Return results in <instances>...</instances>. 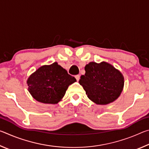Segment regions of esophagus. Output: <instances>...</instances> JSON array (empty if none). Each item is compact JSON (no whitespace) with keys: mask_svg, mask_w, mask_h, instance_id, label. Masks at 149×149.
Wrapping results in <instances>:
<instances>
[{"mask_svg":"<svg viewBox=\"0 0 149 149\" xmlns=\"http://www.w3.org/2000/svg\"><path fill=\"white\" fill-rule=\"evenodd\" d=\"M75 79H76V80L78 81L79 80L80 76H79V75H75Z\"/></svg>","mask_w":149,"mask_h":149,"instance_id":"34e87169","label":"esophagus"}]
</instances>
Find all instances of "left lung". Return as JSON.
I'll list each match as a JSON object with an SVG mask.
<instances>
[{"mask_svg": "<svg viewBox=\"0 0 149 149\" xmlns=\"http://www.w3.org/2000/svg\"><path fill=\"white\" fill-rule=\"evenodd\" d=\"M81 76L82 85L89 99L97 104L105 105L116 100L123 90L124 78L119 70L108 63L89 62Z\"/></svg>", "mask_w": 149, "mask_h": 149, "instance_id": "left-lung-1", "label": "left lung"}]
</instances>
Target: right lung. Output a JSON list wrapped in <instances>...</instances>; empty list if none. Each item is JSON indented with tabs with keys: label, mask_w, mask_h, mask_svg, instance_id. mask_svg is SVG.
<instances>
[{
	"label": "right lung",
	"mask_w": 149,
	"mask_h": 149,
	"mask_svg": "<svg viewBox=\"0 0 149 149\" xmlns=\"http://www.w3.org/2000/svg\"><path fill=\"white\" fill-rule=\"evenodd\" d=\"M76 81L74 77L54 62L40 67L27 81L28 91L34 99L45 104H57L64 97L70 85Z\"/></svg>",
	"instance_id": "1"
}]
</instances>
